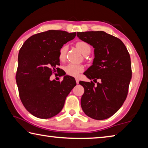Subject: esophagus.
Instances as JSON below:
<instances>
[{
    "label": "esophagus",
    "instance_id": "1",
    "mask_svg": "<svg viewBox=\"0 0 148 148\" xmlns=\"http://www.w3.org/2000/svg\"><path fill=\"white\" fill-rule=\"evenodd\" d=\"M76 84H79V79L77 78V77L76 78Z\"/></svg>",
    "mask_w": 148,
    "mask_h": 148
}]
</instances>
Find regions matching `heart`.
Wrapping results in <instances>:
<instances>
[{
    "instance_id": "1",
    "label": "heart",
    "mask_w": 148,
    "mask_h": 148,
    "mask_svg": "<svg viewBox=\"0 0 148 148\" xmlns=\"http://www.w3.org/2000/svg\"><path fill=\"white\" fill-rule=\"evenodd\" d=\"M76 46L79 51L86 56L87 53H90L91 51V47L89 45L84 41H79L76 44ZM67 51V46H63L59 50V59L60 61H64L66 57V53ZM64 71L66 73L72 76H76L78 75L79 72L84 71V66L80 64H69L66 65L64 68Z\"/></svg>"
}]
</instances>
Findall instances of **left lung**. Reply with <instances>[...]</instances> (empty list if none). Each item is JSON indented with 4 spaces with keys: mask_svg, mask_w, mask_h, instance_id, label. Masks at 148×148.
<instances>
[{
    "mask_svg": "<svg viewBox=\"0 0 148 148\" xmlns=\"http://www.w3.org/2000/svg\"><path fill=\"white\" fill-rule=\"evenodd\" d=\"M77 36L92 46L95 58L84 72L96 81H80L84 88L82 108L87 116L102 120L118 111L127 98L132 77L131 57L121 40L104 31L77 32Z\"/></svg>",
    "mask_w": 148,
    "mask_h": 148,
    "instance_id": "left-lung-1",
    "label": "left lung"
}]
</instances>
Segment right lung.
Listing matches in <instances>:
<instances>
[{"mask_svg":"<svg viewBox=\"0 0 148 148\" xmlns=\"http://www.w3.org/2000/svg\"><path fill=\"white\" fill-rule=\"evenodd\" d=\"M76 35V32L49 30L32 35L20 49L16 83L22 103L34 116L48 119L58 114L76 86L75 79L67 75L61 82L50 79L60 64V49Z\"/></svg>","mask_w":148,"mask_h":148,"instance_id":"obj_1","label":"right lung"}]
</instances>
